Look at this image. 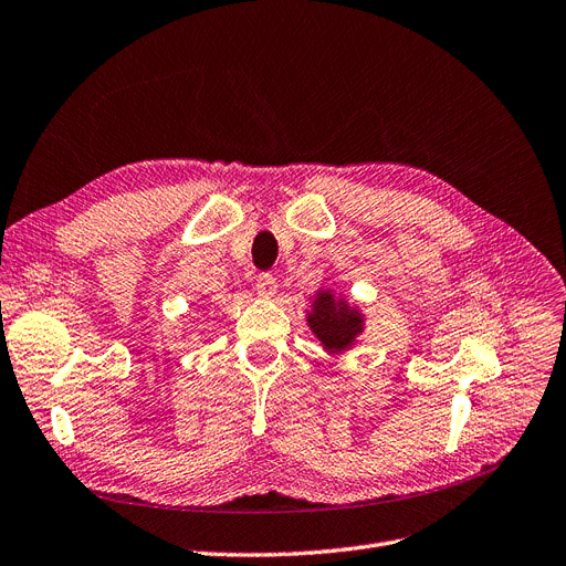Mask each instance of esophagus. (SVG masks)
Instances as JSON below:
<instances>
[{"instance_id": "obj_1", "label": "esophagus", "mask_w": 566, "mask_h": 566, "mask_svg": "<svg viewBox=\"0 0 566 566\" xmlns=\"http://www.w3.org/2000/svg\"><path fill=\"white\" fill-rule=\"evenodd\" d=\"M255 287H258V295L260 297H274L276 290H279V281L271 276V274H260Z\"/></svg>"}]
</instances>
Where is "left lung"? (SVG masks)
Returning <instances> with one entry per match:
<instances>
[{
    "label": "left lung",
    "instance_id": "1",
    "mask_svg": "<svg viewBox=\"0 0 566 566\" xmlns=\"http://www.w3.org/2000/svg\"><path fill=\"white\" fill-rule=\"evenodd\" d=\"M313 304V313H308V325L313 334L321 338L327 350L348 348L353 338L361 332L359 313L350 311L344 300L334 302L329 292H318V300Z\"/></svg>",
    "mask_w": 566,
    "mask_h": 566
}]
</instances>
